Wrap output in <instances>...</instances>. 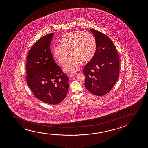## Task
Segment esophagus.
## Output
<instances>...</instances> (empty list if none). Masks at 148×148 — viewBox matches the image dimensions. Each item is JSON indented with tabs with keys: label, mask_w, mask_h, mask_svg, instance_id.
Wrapping results in <instances>:
<instances>
[{
	"label": "esophagus",
	"mask_w": 148,
	"mask_h": 148,
	"mask_svg": "<svg viewBox=\"0 0 148 148\" xmlns=\"http://www.w3.org/2000/svg\"><path fill=\"white\" fill-rule=\"evenodd\" d=\"M76 74H77V73H71V74L69 75V76L70 77H74L75 75H76Z\"/></svg>",
	"instance_id": "34e87169"
}]
</instances>
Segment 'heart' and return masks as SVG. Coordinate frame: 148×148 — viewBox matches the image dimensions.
<instances>
[{"instance_id":"obj_1","label":"heart","mask_w":148,"mask_h":148,"mask_svg":"<svg viewBox=\"0 0 148 148\" xmlns=\"http://www.w3.org/2000/svg\"><path fill=\"white\" fill-rule=\"evenodd\" d=\"M61 45L53 48L55 60L61 65L67 60L68 53L71 57L65 63L64 70L67 72H75L81 64L88 63L95 57L97 49L95 37L90 33L71 31L63 35Z\"/></svg>"}]
</instances>
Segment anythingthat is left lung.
<instances>
[{
  "label": "left lung",
  "instance_id": "left-lung-1",
  "mask_svg": "<svg viewBox=\"0 0 148 148\" xmlns=\"http://www.w3.org/2000/svg\"><path fill=\"white\" fill-rule=\"evenodd\" d=\"M95 37L97 49L93 59L85 65L86 88L95 95L108 93L119 76V57L111 40L103 33L90 29Z\"/></svg>",
  "mask_w": 148,
  "mask_h": 148
}]
</instances>
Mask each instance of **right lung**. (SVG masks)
<instances>
[{"mask_svg":"<svg viewBox=\"0 0 148 148\" xmlns=\"http://www.w3.org/2000/svg\"><path fill=\"white\" fill-rule=\"evenodd\" d=\"M53 34L42 37L31 48L27 59L26 80L35 97L45 103L57 105L67 95L69 78L51 53Z\"/></svg>","mask_w":148,"mask_h":148,"instance_id":"right-lung-1","label":"right lung"}]
</instances>
